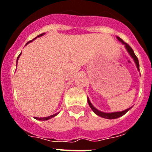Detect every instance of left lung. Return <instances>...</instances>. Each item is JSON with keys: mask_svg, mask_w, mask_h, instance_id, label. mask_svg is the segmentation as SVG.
Here are the masks:
<instances>
[{"mask_svg": "<svg viewBox=\"0 0 152 152\" xmlns=\"http://www.w3.org/2000/svg\"><path fill=\"white\" fill-rule=\"evenodd\" d=\"M116 37L117 39H118V40H119V42H121V43L125 46V48L126 49V50H127V52L129 53V55H130V57H131L132 58H133V60L134 61V62H135V64H136L137 69L138 71H139V70H140V69H139V67H140V66H139V61H138L137 58V56L135 55V54H134L133 49L129 47V45H128L126 43H125V42L123 41L120 37ZM87 102H88L89 105H90L91 108L92 109V111H93L96 115H97L98 116L102 117V118H104V119H117V118H119V117L121 116H123V115H125L126 113L129 109H130V108H132V107H130V108H127V109H126V110L124 111H122V112H102V111L98 110V109H97V108L93 105V104H91V101H90L88 97H87Z\"/></svg>", "mask_w": 152, "mask_h": 152, "instance_id": "left-lung-1", "label": "left lung"}]
</instances>
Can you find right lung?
Segmentation results:
<instances>
[{"label":"right lung","mask_w":152,"mask_h":152,"mask_svg":"<svg viewBox=\"0 0 152 152\" xmlns=\"http://www.w3.org/2000/svg\"><path fill=\"white\" fill-rule=\"evenodd\" d=\"M44 34H45V33H41V34H40V35H38L37 37H35V38H34V39H33V40H30V41L28 42V43H27L26 44H29V43H30V42H32V41H33V40H35V39H37V37H42V36H44ZM20 55H21V54H20ZM20 55H18V58H17V62H18V58L20 57ZM58 112H57V113H55V114L51 115H50V116H48V117H43V118H38V117H35V119H37V120H42V121L48 120V119H51V118H53V117L56 116V115H58Z\"/></svg>","instance_id":"1"}]
</instances>
